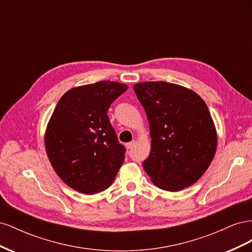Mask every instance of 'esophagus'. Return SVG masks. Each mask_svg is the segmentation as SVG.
<instances>
[{"instance_id":"34e87169","label":"esophagus","mask_w":252,"mask_h":252,"mask_svg":"<svg viewBox=\"0 0 252 252\" xmlns=\"http://www.w3.org/2000/svg\"><path fill=\"white\" fill-rule=\"evenodd\" d=\"M134 144H135V141L127 143V144H126V148H127V149H131V148L134 146Z\"/></svg>"}]
</instances>
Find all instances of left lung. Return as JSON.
Wrapping results in <instances>:
<instances>
[{
	"label": "left lung",
	"mask_w": 252,
	"mask_h": 252,
	"mask_svg": "<svg viewBox=\"0 0 252 252\" xmlns=\"http://www.w3.org/2000/svg\"><path fill=\"white\" fill-rule=\"evenodd\" d=\"M146 112L151 151L143 162L152 183L167 191L189 187L207 170L217 132L207 105L194 91L163 81L133 85Z\"/></svg>",
	"instance_id": "1"
}]
</instances>
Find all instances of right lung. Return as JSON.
Returning <instances> with one entry per match:
<instances>
[{
	"label": "right lung",
	"mask_w": 252,
	"mask_h": 252,
	"mask_svg": "<svg viewBox=\"0 0 252 252\" xmlns=\"http://www.w3.org/2000/svg\"><path fill=\"white\" fill-rule=\"evenodd\" d=\"M127 89L111 81L72 88L53 110L45 134L47 156L59 177L79 192L107 189L124 162L126 149L107 112Z\"/></svg>",
	"instance_id": "right-lung-1"
}]
</instances>
